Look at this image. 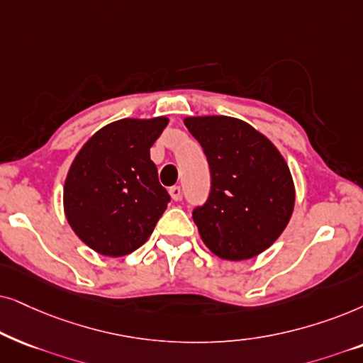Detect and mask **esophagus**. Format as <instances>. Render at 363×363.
Masks as SVG:
<instances>
[{"instance_id":"esophagus-1","label":"esophagus","mask_w":363,"mask_h":363,"mask_svg":"<svg viewBox=\"0 0 363 363\" xmlns=\"http://www.w3.org/2000/svg\"><path fill=\"white\" fill-rule=\"evenodd\" d=\"M169 194H171L172 201H179V199H181V196H182L181 187H179V186H172V187H169Z\"/></svg>"}]
</instances>
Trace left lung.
Here are the masks:
<instances>
[{"label": "left lung", "instance_id": "1", "mask_svg": "<svg viewBox=\"0 0 363 363\" xmlns=\"http://www.w3.org/2000/svg\"><path fill=\"white\" fill-rule=\"evenodd\" d=\"M211 169V192L192 211L202 240L225 260L252 259L286 229L296 191L289 166L264 134L227 116L186 118Z\"/></svg>", "mask_w": 363, "mask_h": 363}]
</instances>
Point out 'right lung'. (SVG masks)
Instances as JSON below:
<instances>
[{
  "mask_svg": "<svg viewBox=\"0 0 363 363\" xmlns=\"http://www.w3.org/2000/svg\"><path fill=\"white\" fill-rule=\"evenodd\" d=\"M167 118L121 119L99 129L72 161L65 214L98 254H131L152 234L171 196L159 182L149 149Z\"/></svg>",
  "mask_w": 363,
  "mask_h": 363,
  "instance_id": "add662e5",
  "label": "right lung"
}]
</instances>
